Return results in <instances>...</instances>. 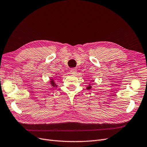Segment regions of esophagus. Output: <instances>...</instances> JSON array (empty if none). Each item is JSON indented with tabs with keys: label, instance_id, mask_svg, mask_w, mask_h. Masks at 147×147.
<instances>
[{
	"label": "esophagus",
	"instance_id": "1",
	"mask_svg": "<svg viewBox=\"0 0 147 147\" xmlns=\"http://www.w3.org/2000/svg\"><path fill=\"white\" fill-rule=\"evenodd\" d=\"M70 73L72 74H76L77 73V69L76 68H71L70 69Z\"/></svg>",
	"mask_w": 147,
	"mask_h": 147
}]
</instances>
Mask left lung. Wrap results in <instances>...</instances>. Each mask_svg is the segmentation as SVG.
<instances>
[{
	"label": "left lung",
	"mask_w": 147,
	"mask_h": 147,
	"mask_svg": "<svg viewBox=\"0 0 147 147\" xmlns=\"http://www.w3.org/2000/svg\"><path fill=\"white\" fill-rule=\"evenodd\" d=\"M86 88H87L88 90H90V89H91V85H89L88 87H86Z\"/></svg>",
	"instance_id": "left-lung-1"
}]
</instances>
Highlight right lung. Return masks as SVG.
I'll return each instance as SVG.
<instances>
[{
	"label": "right lung",
	"mask_w": 147,
	"mask_h": 147,
	"mask_svg": "<svg viewBox=\"0 0 147 147\" xmlns=\"http://www.w3.org/2000/svg\"><path fill=\"white\" fill-rule=\"evenodd\" d=\"M50 83H51V86H53V87H56V86H57V85L55 84V82H54V79H51V81H50Z\"/></svg>",
	"instance_id": "obj_1"
}]
</instances>
